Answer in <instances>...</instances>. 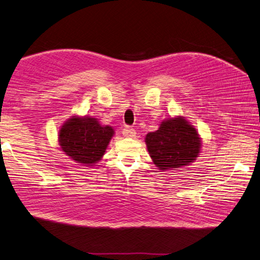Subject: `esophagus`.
<instances>
[{
    "label": "esophagus",
    "instance_id": "1",
    "mask_svg": "<svg viewBox=\"0 0 260 260\" xmlns=\"http://www.w3.org/2000/svg\"><path fill=\"white\" fill-rule=\"evenodd\" d=\"M122 135H124L125 138H135L136 132H135V129L133 128V127L125 126L124 128H122Z\"/></svg>",
    "mask_w": 260,
    "mask_h": 260
}]
</instances>
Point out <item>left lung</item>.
Wrapping results in <instances>:
<instances>
[{
    "mask_svg": "<svg viewBox=\"0 0 260 260\" xmlns=\"http://www.w3.org/2000/svg\"><path fill=\"white\" fill-rule=\"evenodd\" d=\"M145 142L153 164L161 171L187 166L201 148L199 134L183 117L162 121L158 131L146 135Z\"/></svg>",
    "mask_w": 260,
    "mask_h": 260,
    "instance_id": "obj_1",
    "label": "left lung"
}]
</instances>
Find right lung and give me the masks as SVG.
<instances>
[{
    "label": "right lung",
    "mask_w": 260,
    "mask_h": 260,
    "mask_svg": "<svg viewBox=\"0 0 260 260\" xmlns=\"http://www.w3.org/2000/svg\"><path fill=\"white\" fill-rule=\"evenodd\" d=\"M112 135V127L100 125L95 118L73 117L61 127L59 144L75 161L91 166L105 154Z\"/></svg>",
    "instance_id": "right-lung-1"
}]
</instances>
